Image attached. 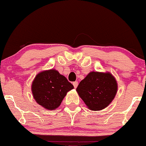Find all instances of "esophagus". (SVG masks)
Here are the masks:
<instances>
[{
	"label": "esophagus",
	"instance_id": "34e87169",
	"mask_svg": "<svg viewBox=\"0 0 146 146\" xmlns=\"http://www.w3.org/2000/svg\"><path fill=\"white\" fill-rule=\"evenodd\" d=\"M73 86H74V87L76 88V87H77V86H78V82H73Z\"/></svg>",
	"mask_w": 146,
	"mask_h": 146
}]
</instances>
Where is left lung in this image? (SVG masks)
Here are the masks:
<instances>
[{"instance_id":"1","label":"left lung","mask_w":146,"mask_h":146,"mask_svg":"<svg viewBox=\"0 0 146 146\" xmlns=\"http://www.w3.org/2000/svg\"><path fill=\"white\" fill-rule=\"evenodd\" d=\"M76 91L88 109L101 110L115 98L117 83L110 72H91L81 81Z\"/></svg>"}]
</instances>
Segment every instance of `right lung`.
Wrapping results in <instances>:
<instances>
[{
  "mask_svg": "<svg viewBox=\"0 0 146 146\" xmlns=\"http://www.w3.org/2000/svg\"><path fill=\"white\" fill-rule=\"evenodd\" d=\"M73 88L67 78L53 69L38 73L31 85L34 98L46 110L58 108L67 93Z\"/></svg>",
  "mask_w": 146,
  "mask_h": 146,
  "instance_id": "obj_1",
  "label": "right lung"
}]
</instances>
